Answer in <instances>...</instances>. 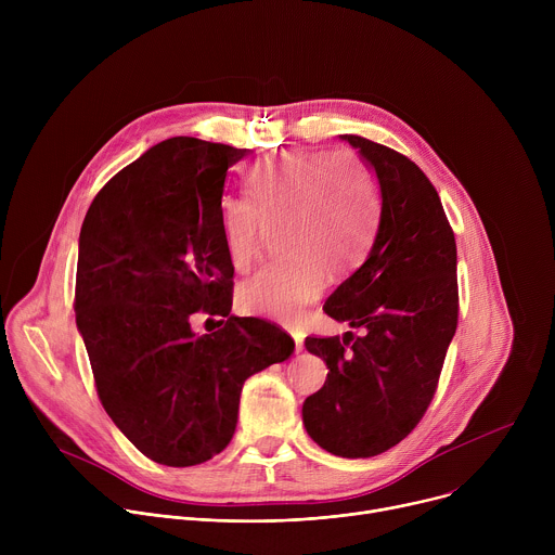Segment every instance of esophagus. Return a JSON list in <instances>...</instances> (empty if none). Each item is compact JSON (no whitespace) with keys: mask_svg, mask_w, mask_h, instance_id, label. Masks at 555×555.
<instances>
[{"mask_svg":"<svg viewBox=\"0 0 555 555\" xmlns=\"http://www.w3.org/2000/svg\"><path fill=\"white\" fill-rule=\"evenodd\" d=\"M289 332V336L294 338V345H296V351H302V334L296 330V327H289L287 330Z\"/></svg>","mask_w":555,"mask_h":555,"instance_id":"34e87169","label":"esophagus"}]
</instances>
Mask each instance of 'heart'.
<instances>
[{
	"mask_svg": "<svg viewBox=\"0 0 555 555\" xmlns=\"http://www.w3.org/2000/svg\"><path fill=\"white\" fill-rule=\"evenodd\" d=\"M248 197L221 202L225 255L246 272L266 225L279 223V259L242 283L236 302L255 315L294 321L327 283L356 272L366 259L382 215V189L373 167L353 149L289 151L250 167Z\"/></svg>",
	"mask_w": 555,
	"mask_h": 555,
	"instance_id": "b5f03b06",
	"label": "heart"
}]
</instances>
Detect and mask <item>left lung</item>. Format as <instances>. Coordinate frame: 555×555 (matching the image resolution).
Listing matches in <instances>:
<instances>
[{
	"instance_id": "obj_1",
	"label": "left lung",
	"mask_w": 555,
	"mask_h": 555,
	"mask_svg": "<svg viewBox=\"0 0 555 555\" xmlns=\"http://www.w3.org/2000/svg\"><path fill=\"white\" fill-rule=\"evenodd\" d=\"M373 167L382 215L369 259L330 296L325 313L360 327L305 338L327 379L302 404L309 437L336 456L366 459L398 446L430 406L456 332V244L441 199L406 155L343 135Z\"/></svg>"
}]
</instances>
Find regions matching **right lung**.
<instances>
[{
  "label": "right lung",
  "mask_w": 555,
  "mask_h": 555,
  "mask_svg": "<svg viewBox=\"0 0 555 555\" xmlns=\"http://www.w3.org/2000/svg\"><path fill=\"white\" fill-rule=\"evenodd\" d=\"M248 153L169 138L118 171L81 225L76 327L103 409L155 463L189 467L219 454L244 382L294 351L279 325L230 313L221 195L228 169ZM197 310L221 314L224 327L197 337Z\"/></svg>",
  "instance_id": "add662e5"
}]
</instances>
